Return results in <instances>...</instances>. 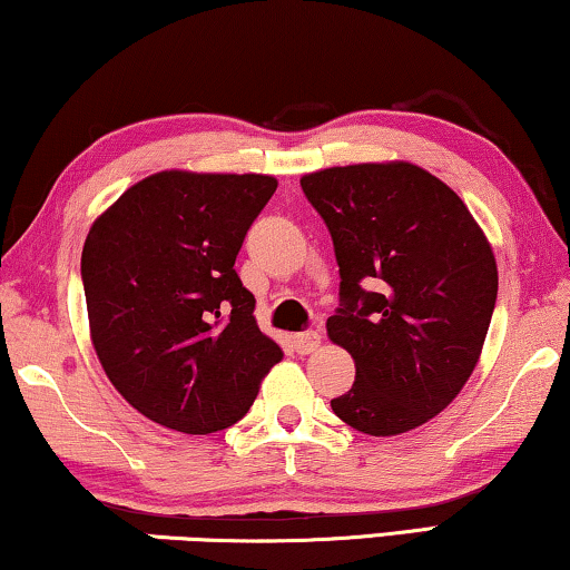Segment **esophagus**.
Returning a JSON list of instances; mask_svg holds the SVG:
<instances>
[{"instance_id":"34e87169","label":"esophagus","mask_w":570,"mask_h":570,"mask_svg":"<svg viewBox=\"0 0 570 570\" xmlns=\"http://www.w3.org/2000/svg\"><path fill=\"white\" fill-rule=\"evenodd\" d=\"M318 345H322V334L314 332V330H306V332L295 334V337H293V347L298 350L301 355L314 353V350H316Z\"/></svg>"}]
</instances>
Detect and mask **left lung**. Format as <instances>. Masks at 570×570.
Segmentation results:
<instances>
[{
  "instance_id": "8db88e82",
  "label": "left lung",
  "mask_w": 570,
  "mask_h": 570,
  "mask_svg": "<svg viewBox=\"0 0 570 570\" xmlns=\"http://www.w3.org/2000/svg\"><path fill=\"white\" fill-rule=\"evenodd\" d=\"M340 264L332 342L355 384L332 410L355 431L396 435L462 392L498 295L495 256L464 202L412 163H361L301 178Z\"/></svg>"
}]
</instances>
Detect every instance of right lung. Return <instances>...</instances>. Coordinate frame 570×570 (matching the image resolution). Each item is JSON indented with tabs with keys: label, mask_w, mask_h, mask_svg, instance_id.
I'll return each mask as SVG.
<instances>
[{
	"label": "right lung",
	"mask_w": 570,
	"mask_h": 570,
	"mask_svg": "<svg viewBox=\"0 0 570 570\" xmlns=\"http://www.w3.org/2000/svg\"><path fill=\"white\" fill-rule=\"evenodd\" d=\"M275 189L259 174L163 170L90 228L82 287L92 345L119 394L155 423L191 435L230 428L283 357L236 272Z\"/></svg>",
	"instance_id": "1"
}]
</instances>
